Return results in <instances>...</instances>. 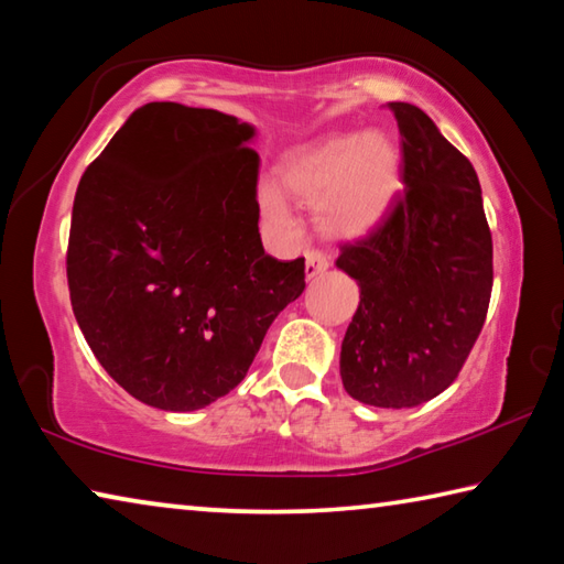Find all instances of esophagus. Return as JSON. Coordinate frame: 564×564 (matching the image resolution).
<instances>
[{"label":"esophagus","mask_w":564,"mask_h":564,"mask_svg":"<svg viewBox=\"0 0 564 564\" xmlns=\"http://www.w3.org/2000/svg\"><path fill=\"white\" fill-rule=\"evenodd\" d=\"M328 271V256L318 251V248H308L305 251V279H318Z\"/></svg>","instance_id":"1"}]
</instances>
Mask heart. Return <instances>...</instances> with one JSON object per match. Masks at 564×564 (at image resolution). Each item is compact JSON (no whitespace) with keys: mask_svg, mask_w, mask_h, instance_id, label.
<instances>
[{"mask_svg":"<svg viewBox=\"0 0 564 564\" xmlns=\"http://www.w3.org/2000/svg\"><path fill=\"white\" fill-rule=\"evenodd\" d=\"M279 176L283 188L318 206L326 234L366 236L383 221L400 191V151L383 133H338L285 154ZM263 216L275 226L291 224V208L275 186L259 194Z\"/></svg>","mask_w":564,"mask_h":564,"instance_id":"b5f03b06","label":"heart"}]
</instances>
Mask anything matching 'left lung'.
I'll use <instances>...</instances> for the list:
<instances>
[{
  "mask_svg": "<svg viewBox=\"0 0 564 564\" xmlns=\"http://www.w3.org/2000/svg\"><path fill=\"white\" fill-rule=\"evenodd\" d=\"M403 154V196L336 265L360 285L340 346L350 398L413 408L453 383L488 316L492 236L470 161L423 109L390 101Z\"/></svg>",
  "mask_w": 564,
  "mask_h": 564,
  "instance_id": "obj_1",
  "label": "left lung"
}]
</instances>
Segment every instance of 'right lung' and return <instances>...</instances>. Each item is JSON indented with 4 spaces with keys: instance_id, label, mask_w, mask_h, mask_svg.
<instances>
[{
    "instance_id": "add662e5",
    "label": "right lung",
    "mask_w": 564,
    "mask_h": 564,
    "mask_svg": "<svg viewBox=\"0 0 564 564\" xmlns=\"http://www.w3.org/2000/svg\"><path fill=\"white\" fill-rule=\"evenodd\" d=\"M253 133L216 109L151 101L76 188L74 316L104 370L141 403L186 413L231 393L305 289V259L263 251Z\"/></svg>"
}]
</instances>
